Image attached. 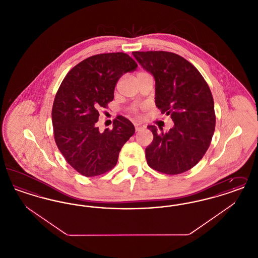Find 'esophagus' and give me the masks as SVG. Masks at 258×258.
Returning <instances> with one entry per match:
<instances>
[{
	"mask_svg": "<svg viewBox=\"0 0 258 258\" xmlns=\"http://www.w3.org/2000/svg\"><path fill=\"white\" fill-rule=\"evenodd\" d=\"M135 126L136 132H139V131H142V130L145 128V125L141 124V123H135Z\"/></svg>",
	"mask_w": 258,
	"mask_h": 258,
	"instance_id": "34e87169",
	"label": "esophagus"
}]
</instances>
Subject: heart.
Listing matches in <instances>:
<instances>
[{"label":"heart","mask_w":258,"mask_h":258,"mask_svg":"<svg viewBox=\"0 0 258 258\" xmlns=\"http://www.w3.org/2000/svg\"><path fill=\"white\" fill-rule=\"evenodd\" d=\"M146 74V73H143V72H140V73H138V74ZM138 74H137V75H138ZM134 112H135V110L134 111Z\"/></svg>","instance_id":"heart-1"}]
</instances>
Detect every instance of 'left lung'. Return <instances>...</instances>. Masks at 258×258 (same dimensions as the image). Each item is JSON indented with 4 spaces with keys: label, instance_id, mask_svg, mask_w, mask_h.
Here are the masks:
<instances>
[{
    "label": "left lung",
    "instance_id": "left-lung-1",
    "mask_svg": "<svg viewBox=\"0 0 258 258\" xmlns=\"http://www.w3.org/2000/svg\"><path fill=\"white\" fill-rule=\"evenodd\" d=\"M133 55L155 77L156 105L174 122L166 134L155 125L148 126L154 135L145 150L148 165L169 175L187 171L203 158L215 132L214 99L208 84L194 64L175 53L135 51Z\"/></svg>",
    "mask_w": 258,
    "mask_h": 258
}]
</instances>
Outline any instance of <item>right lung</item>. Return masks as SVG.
I'll return each mask as SVG.
<instances>
[{"instance_id": "1", "label": "right lung", "mask_w": 258, "mask_h": 258, "mask_svg": "<svg viewBox=\"0 0 258 258\" xmlns=\"http://www.w3.org/2000/svg\"><path fill=\"white\" fill-rule=\"evenodd\" d=\"M137 63L123 52L104 53L77 63L66 75L52 107L57 147L78 173L94 177L111 170L123 144L135 135V125L117 116L113 128L98 131V109L114 98L120 77L134 72Z\"/></svg>"}]
</instances>
